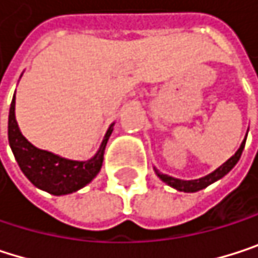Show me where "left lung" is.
Here are the masks:
<instances>
[{
  "label": "left lung",
  "mask_w": 258,
  "mask_h": 258,
  "mask_svg": "<svg viewBox=\"0 0 258 258\" xmlns=\"http://www.w3.org/2000/svg\"><path fill=\"white\" fill-rule=\"evenodd\" d=\"M245 142H246V139L242 142V145H240V148L236 151V154L233 156V157H230L222 166H219L216 171H213L212 174H209V175H206V177H203V178H198V180H180V178H174V177H169V175H166V174H162L160 171H157V169H154L156 171V174L160 177V180L162 181H165L166 184H169L171 187H174V189H177V190H180V192H198V190H201V189H206L207 186H210L212 183H215V181H218V180H221L222 177H225L234 166H236V163L239 162V159H240V156H242V151H243V148H245Z\"/></svg>",
  "instance_id": "left-lung-1"
}]
</instances>
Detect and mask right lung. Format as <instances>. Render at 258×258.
<instances>
[{"label": "right lung", "instance_id": "obj_1", "mask_svg": "<svg viewBox=\"0 0 258 258\" xmlns=\"http://www.w3.org/2000/svg\"><path fill=\"white\" fill-rule=\"evenodd\" d=\"M113 132V123L107 130L98 153L86 162L68 160L57 154L36 148L21 133L15 117V96L9 111V144L24 175L39 189L52 195H68L89 184L99 172L104 150Z\"/></svg>", "mask_w": 258, "mask_h": 258}]
</instances>
